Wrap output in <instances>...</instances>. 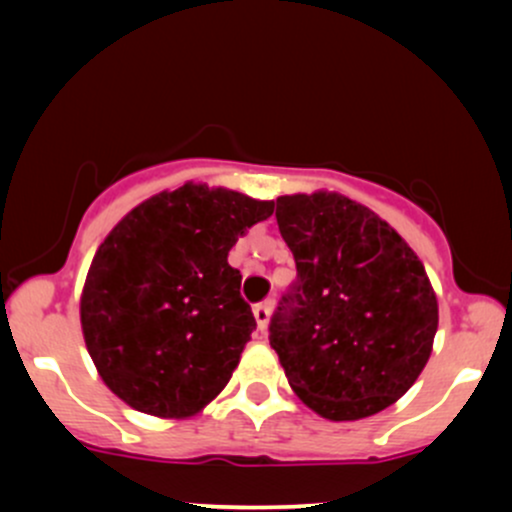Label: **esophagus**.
Wrapping results in <instances>:
<instances>
[{
	"label": "esophagus",
	"mask_w": 512,
	"mask_h": 512,
	"mask_svg": "<svg viewBox=\"0 0 512 512\" xmlns=\"http://www.w3.org/2000/svg\"><path fill=\"white\" fill-rule=\"evenodd\" d=\"M252 313H255L257 330H260V332L267 330V325H269V315H272V303H269V301L257 303V305H255V310H252Z\"/></svg>",
	"instance_id": "34e87169"
}]
</instances>
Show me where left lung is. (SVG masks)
<instances>
[{
  "label": "left lung",
  "instance_id": "8db88e82",
  "mask_svg": "<svg viewBox=\"0 0 512 512\" xmlns=\"http://www.w3.org/2000/svg\"><path fill=\"white\" fill-rule=\"evenodd\" d=\"M296 281L269 344L303 404L356 421L395 404L428 363L438 301L416 252L390 223L339 192L276 199Z\"/></svg>",
  "mask_w": 512,
  "mask_h": 512
}]
</instances>
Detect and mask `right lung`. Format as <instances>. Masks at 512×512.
Instances as JSON below:
<instances>
[{"instance_id":"right-lung-1","label":"right lung","mask_w":512,"mask_h":512,"mask_svg":"<svg viewBox=\"0 0 512 512\" xmlns=\"http://www.w3.org/2000/svg\"><path fill=\"white\" fill-rule=\"evenodd\" d=\"M272 211L274 202L187 182L108 233L81 291V330L122 402L187 419L226 387L257 327L228 252Z\"/></svg>"}]
</instances>
